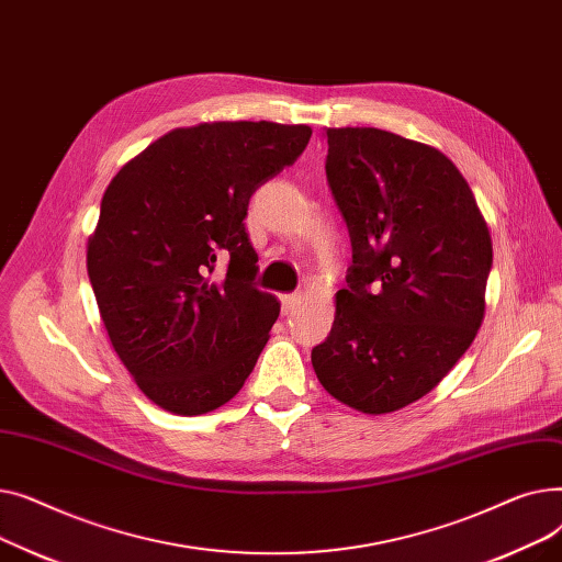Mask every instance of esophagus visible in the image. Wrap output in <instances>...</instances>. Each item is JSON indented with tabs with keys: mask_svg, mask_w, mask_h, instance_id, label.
I'll list each match as a JSON object with an SVG mask.
<instances>
[{
	"mask_svg": "<svg viewBox=\"0 0 562 562\" xmlns=\"http://www.w3.org/2000/svg\"><path fill=\"white\" fill-rule=\"evenodd\" d=\"M301 305V293H284L282 296V314H293Z\"/></svg>",
	"mask_w": 562,
	"mask_h": 562,
	"instance_id": "obj_1",
	"label": "esophagus"
}]
</instances>
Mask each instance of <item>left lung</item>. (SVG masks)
<instances>
[{
    "mask_svg": "<svg viewBox=\"0 0 562 562\" xmlns=\"http://www.w3.org/2000/svg\"><path fill=\"white\" fill-rule=\"evenodd\" d=\"M352 266L312 367L330 396L387 415L439 385L485 316L492 236L458 166L375 127H326Z\"/></svg>",
    "mask_w": 562,
    "mask_h": 562,
    "instance_id": "8db88e82",
    "label": "left lung"
}]
</instances>
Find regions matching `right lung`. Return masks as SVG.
Instances as JSON below:
<instances>
[{
	"mask_svg": "<svg viewBox=\"0 0 562 562\" xmlns=\"http://www.w3.org/2000/svg\"><path fill=\"white\" fill-rule=\"evenodd\" d=\"M312 127L223 121L177 127L109 182L86 269L115 356L138 390L195 417L244 387L280 314L252 286L250 195L301 157ZM228 263L223 281L211 273Z\"/></svg>",
	"mask_w": 562,
	"mask_h": 562,
	"instance_id": "right-lung-1",
	"label": "right lung"
}]
</instances>
